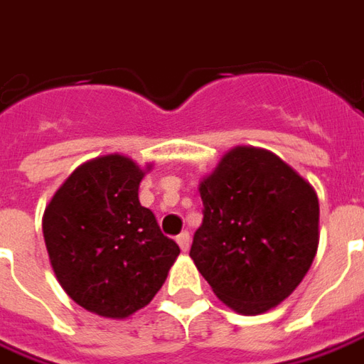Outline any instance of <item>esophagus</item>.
<instances>
[{"mask_svg":"<svg viewBox=\"0 0 364 364\" xmlns=\"http://www.w3.org/2000/svg\"><path fill=\"white\" fill-rule=\"evenodd\" d=\"M176 242L182 252H188V247H190V234H188V232H182V234L176 237Z\"/></svg>","mask_w":364,"mask_h":364,"instance_id":"34e87169","label":"esophagus"}]
</instances>
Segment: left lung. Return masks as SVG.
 Segmentation results:
<instances>
[{"label": "left lung", "mask_w": 364, "mask_h": 364, "mask_svg": "<svg viewBox=\"0 0 364 364\" xmlns=\"http://www.w3.org/2000/svg\"><path fill=\"white\" fill-rule=\"evenodd\" d=\"M198 190L204 220L190 257L215 297L242 315L285 301L317 254L315 188L269 150L234 146Z\"/></svg>", "instance_id": "8db88e82"}]
</instances>
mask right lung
Masks as SVG:
<instances>
[{"label":"right lung","instance_id":"obj_1","mask_svg":"<svg viewBox=\"0 0 364 364\" xmlns=\"http://www.w3.org/2000/svg\"><path fill=\"white\" fill-rule=\"evenodd\" d=\"M150 168L117 152L87 160L45 208V247L57 282L77 305L107 319L146 307L180 254L140 206V180Z\"/></svg>","mask_w":364,"mask_h":364}]
</instances>
